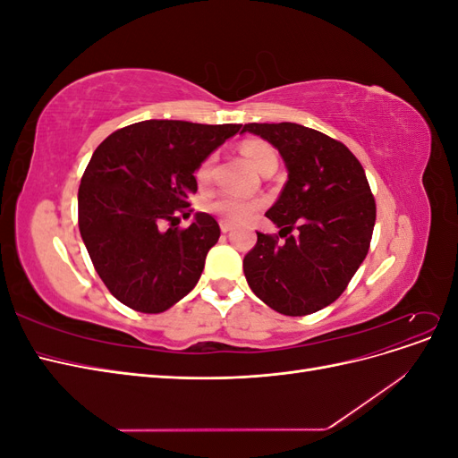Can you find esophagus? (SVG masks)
Masks as SVG:
<instances>
[{
	"mask_svg": "<svg viewBox=\"0 0 458 458\" xmlns=\"http://www.w3.org/2000/svg\"><path fill=\"white\" fill-rule=\"evenodd\" d=\"M219 229H221V233H229L233 229V224H229V221H225V219H221L219 221Z\"/></svg>",
	"mask_w": 458,
	"mask_h": 458,
	"instance_id": "obj_1",
	"label": "esophagus"
}]
</instances>
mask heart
Segmentation results:
<instances>
[{
	"label": "heart",
	"mask_w": 458,
	"mask_h": 458,
	"mask_svg": "<svg viewBox=\"0 0 458 458\" xmlns=\"http://www.w3.org/2000/svg\"><path fill=\"white\" fill-rule=\"evenodd\" d=\"M241 152L246 158V162L258 172L266 170L267 165H273V164H276V160H279L276 158L275 148L261 140L242 141ZM212 168H214V157H208L199 164L195 175H197V183L200 187H206L208 183H210ZM259 208H261V200L229 195V192H221V195L208 199L204 202L206 212L217 216L219 219H225V221H229V224H242V221L250 219L259 210Z\"/></svg>",
	"instance_id": "heart-1"
}]
</instances>
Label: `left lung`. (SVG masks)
I'll return each mask as SVG.
<instances>
[{
	"mask_svg": "<svg viewBox=\"0 0 458 458\" xmlns=\"http://www.w3.org/2000/svg\"><path fill=\"white\" fill-rule=\"evenodd\" d=\"M242 131L269 141L288 170L266 212L281 231L258 233L244 276L271 310L315 313L340 298L369 252L377 202L365 170L344 143L300 123H244Z\"/></svg>",
	"mask_w": 458,
	"mask_h": 458,
	"instance_id": "8db88e82",
	"label": "left lung"
}]
</instances>
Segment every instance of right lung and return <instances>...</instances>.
<instances>
[{
  "label": "right lung",
  "mask_w": 458,
  "mask_h": 458,
  "mask_svg": "<svg viewBox=\"0 0 458 458\" xmlns=\"http://www.w3.org/2000/svg\"><path fill=\"white\" fill-rule=\"evenodd\" d=\"M241 123L145 120L95 148L78 189V225L101 281L123 306L162 313L199 283L219 239L210 214L189 227L195 172Z\"/></svg>",
  "instance_id": "1"
}]
</instances>
